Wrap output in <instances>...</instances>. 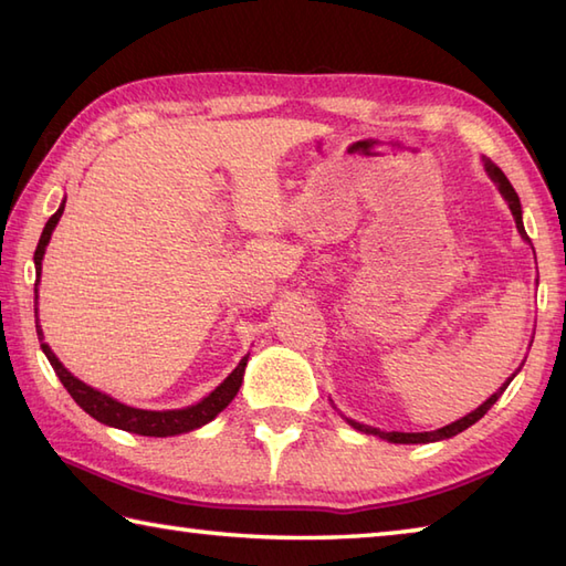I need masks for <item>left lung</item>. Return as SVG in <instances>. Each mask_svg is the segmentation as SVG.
<instances>
[{
    "label": "left lung",
    "mask_w": 566,
    "mask_h": 566,
    "mask_svg": "<svg viewBox=\"0 0 566 566\" xmlns=\"http://www.w3.org/2000/svg\"><path fill=\"white\" fill-rule=\"evenodd\" d=\"M484 167H486L489 177L494 179V182L499 185V191L503 195V199L509 201L511 213H513V219H515V226H518V233L527 240V233H525V228H523L521 199H518V195H515V189L511 187L509 177L503 175V172L499 170V167H496L494 163H491V160H484ZM509 384H511V379H509L506 384H503V387H501L494 396H491V399H486L482 406H479L476 411L467 413L464 418L454 420V423H450V426L438 428V430H430V432H381V430H377V428H369V426H363V423H355V420H350V418H347V423H350L355 430H363V432H367V436H379V438H384V440H389V442H399V444H411V442H436V440L452 438V436H457V432H462V430H467L469 426H474L479 418H484V413L489 411V408L499 401V396H501L503 391H506Z\"/></svg>",
    "instance_id": "left-lung-1"
}]
</instances>
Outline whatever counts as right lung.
<instances>
[{
  "instance_id": "add662e5",
  "label": "right lung",
  "mask_w": 566,
  "mask_h": 566,
  "mask_svg": "<svg viewBox=\"0 0 566 566\" xmlns=\"http://www.w3.org/2000/svg\"><path fill=\"white\" fill-rule=\"evenodd\" d=\"M65 211V201L60 203V209L48 219L41 240H39V248H35V272L41 276V260L45 255V245L48 240L53 235V228L57 226L60 216ZM39 292V290H35ZM35 314H39V308H35ZM35 333H39V340H41V350L45 353L48 363L53 365L55 375L63 381V387L67 389V394L75 399V403L82 408V411H87L92 418H97L99 423L104 426H114V428H122L128 432H138V436H148V438H167V436H179V432H189L195 430L203 423H209L216 416H219L223 408L233 401V396L238 394L240 384H243V375H245V365H248V357L240 359V365L228 375V379L221 384V387H216L207 399L199 401L197 406H189V408H179V411H143V408H130L122 401L112 399V396H106L97 389L87 387V384L80 381L77 377H72L70 371L60 365V359L53 355L51 347L48 343H43V331L41 326H35Z\"/></svg>"
}]
</instances>
